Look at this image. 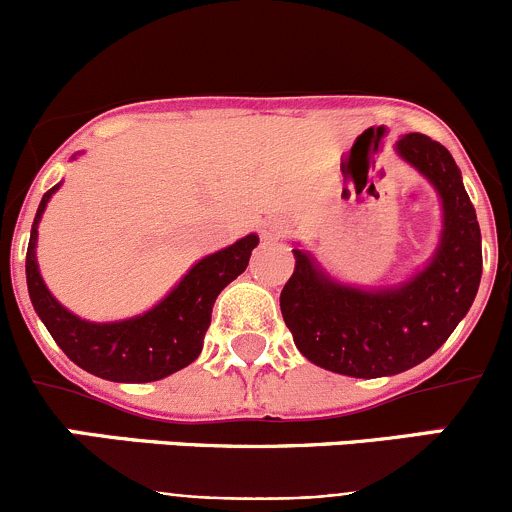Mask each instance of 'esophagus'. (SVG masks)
<instances>
[{
  "mask_svg": "<svg viewBox=\"0 0 512 512\" xmlns=\"http://www.w3.org/2000/svg\"><path fill=\"white\" fill-rule=\"evenodd\" d=\"M260 232L265 240H280V237L285 235V225H282L280 220H265V223L260 225Z\"/></svg>",
  "mask_w": 512,
  "mask_h": 512,
  "instance_id": "obj_1",
  "label": "esophagus"
}]
</instances>
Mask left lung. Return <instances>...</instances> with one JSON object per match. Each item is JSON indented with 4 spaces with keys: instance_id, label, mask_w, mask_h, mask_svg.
Returning <instances> with one entry per match:
<instances>
[{
    "instance_id": "8db88e82",
    "label": "left lung",
    "mask_w": 512,
    "mask_h": 512,
    "mask_svg": "<svg viewBox=\"0 0 512 512\" xmlns=\"http://www.w3.org/2000/svg\"><path fill=\"white\" fill-rule=\"evenodd\" d=\"M399 156L441 195L443 230L433 260L399 287L361 289L332 280L294 247V272L280 309L297 349L334 374H401L436 352L476 299L483 250L476 208L451 153L423 133H406Z\"/></svg>"
}]
</instances>
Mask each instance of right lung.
<instances>
[{
	"instance_id": "1",
	"label": "right lung",
	"mask_w": 512,
	"mask_h": 512,
	"mask_svg": "<svg viewBox=\"0 0 512 512\" xmlns=\"http://www.w3.org/2000/svg\"><path fill=\"white\" fill-rule=\"evenodd\" d=\"M56 190L59 185L46 190L36 210L27 250V285L36 314L61 352L89 374L123 384L158 381L193 364L203 352L215 299L245 272L260 237L247 235L235 245L203 257L163 302L138 317L106 324L86 322L51 297L36 265V227Z\"/></svg>"
}]
</instances>
